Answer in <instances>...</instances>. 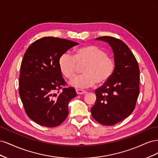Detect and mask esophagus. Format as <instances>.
I'll return each mask as SVG.
<instances>
[{
    "label": "esophagus",
    "mask_w": 158,
    "mask_h": 158,
    "mask_svg": "<svg viewBox=\"0 0 158 158\" xmlns=\"http://www.w3.org/2000/svg\"><path fill=\"white\" fill-rule=\"evenodd\" d=\"M76 94H79V95L85 94V93H86V92H85V91H84L83 89H76Z\"/></svg>",
    "instance_id": "esophagus-1"
}]
</instances>
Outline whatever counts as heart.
<instances>
[{"instance_id":"b5f03b06","label":"heart","mask_w":158,"mask_h":158,"mask_svg":"<svg viewBox=\"0 0 158 158\" xmlns=\"http://www.w3.org/2000/svg\"><path fill=\"white\" fill-rule=\"evenodd\" d=\"M84 64L82 74L74 78L70 84L79 88L92 87L97 82L103 84L111 77L114 69L112 57L95 45H86L75 49L73 56L69 53L62 55L59 59L60 72L66 78H73L77 64Z\"/></svg>"}]
</instances>
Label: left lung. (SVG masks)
<instances>
[{"instance_id":"left-lung-1","label":"left lung","mask_w":158,"mask_h":158,"mask_svg":"<svg viewBox=\"0 0 158 158\" xmlns=\"http://www.w3.org/2000/svg\"><path fill=\"white\" fill-rule=\"evenodd\" d=\"M107 42L114 54V69L111 77L95 90L96 100L91 109L95 121L111 126L132 113L139 95L140 70L128 47L121 40L110 36L98 37Z\"/></svg>"}]
</instances>
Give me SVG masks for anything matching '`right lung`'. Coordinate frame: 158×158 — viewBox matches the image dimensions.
I'll list each match as a JSON object with an SVG mask.
<instances>
[{"mask_svg": "<svg viewBox=\"0 0 158 158\" xmlns=\"http://www.w3.org/2000/svg\"><path fill=\"white\" fill-rule=\"evenodd\" d=\"M77 45L68 40L45 37L31 44L23 55L19 94L27 115L38 125L55 127L68 116L69 103L76 93L73 87L63 88L66 83L59 69V59Z\"/></svg>", "mask_w": 158, "mask_h": 158, "instance_id": "add662e5", "label": "right lung"}]
</instances>
